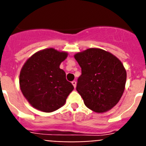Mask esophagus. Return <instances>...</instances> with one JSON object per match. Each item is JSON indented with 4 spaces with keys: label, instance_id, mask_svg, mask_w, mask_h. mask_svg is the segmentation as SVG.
Wrapping results in <instances>:
<instances>
[{
    "label": "esophagus",
    "instance_id": "1",
    "mask_svg": "<svg viewBox=\"0 0 146 146\" xmlns=\"http://www.w3.org/2000/svg\"><path fill=\"white\" fill-rule=\"evenodd\" d=\"M72 84H73V86L74 87V88L76 87V81H73V82H72Z\"/></svg>",
    "mask_w": 146,
    "mask_h": 146
}]
</instances>
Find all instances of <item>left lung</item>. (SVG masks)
Segmentation results:
<instances>
[{
    "mask_svg": "<svg viewBox=\"0 0 146 146\" xmlns=\"http://www.w3.org/2000/svg\"><path fill=\"white\" fill-rule=\"evenodd\" d=\"M82 68L76 90L87 108L97 113L111 110L125 90L126 70L115 56L101 48H88L74 55Z\"/></svg>",
    "mask_w": 146,
    "mask_h": 146,
    "instance_id": "obj_1",
    "label": "left lung"
}]
</instances>
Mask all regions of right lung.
Returning a JSON list of instances; mask_svg holds the SVG:
<instances>
[{"label": "right lung", "instance_id": "add662e5", "mask_svg": "<svg viewBox=\"0 0 146 146\" xmlns=\"http://www.w3.org/2000/svg\"><path fill=\"white\" fill-rule=\"evenodd\" d=\"M54 48L39 50L26 60L20 73V87L29 103L38 110L52 112L64 106L74 89L59 65L68 57Z\"/></svg>", "mask_w": 146, "mask_h": 146}]
</instances>
